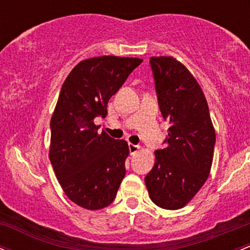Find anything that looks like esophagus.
Listing matches in <instances>:
<instances>
[{
  "label": "esophagus",
  "instance_id": "esophagus-1",
  "mask_svg": "<svg viewBox=\"0 0 250 250\" xmlns=\"http://www.w3.org/2000/svg\"><path fill=\"white\" fill-rule=\"evenodd\" d=\"M128 146H129V153H130V155L136 154V153H138L139 150H140V146H136V145L129 144V145H128Z\"/></svg>",
  "mask_w": 250,
  "mask_h": 250
}]
</instances>
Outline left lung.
Returning <instances> with one entry per match:
<instances>
[{"label": "left lung", "instance_id": "obj_1", "mask_svg": "<svg viewBox=\"0 0 250 250\" xmlns=\"http://www.w3.org/2000/svg\"><path fill=\"white\" fill-rule=\"evenodd\" d=\"M159 108L169 122L166 147L155 150V164L145 178L158 207L182 209L209 178L216 142L207 98L198 82L173 57H152Z\"/></svg>", "mask_w": 250, "mask_h": 250}]
</instances>
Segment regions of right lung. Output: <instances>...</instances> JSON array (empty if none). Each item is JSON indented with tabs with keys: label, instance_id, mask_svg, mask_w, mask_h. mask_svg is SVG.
<instances>
[{
	"label": "right lung",
	"instance_id": "obj_1",
	"mask_svg": "<svg viewBox=\"0 0 250 250\" xmlns=\"http://www.w3.org/2000/svg\"><path fill=\"white\" fill-rule=\"evenodd\" d=\"M142 62L103 56L79 62L66 77L51 119L49 160L62 191L86 210L110 205L125 175L129 147L105 131L95 117H105L111 96Z\"/></svg>",
	"mask_w": 250,
	"mask_h": 250
}]
</instances>
